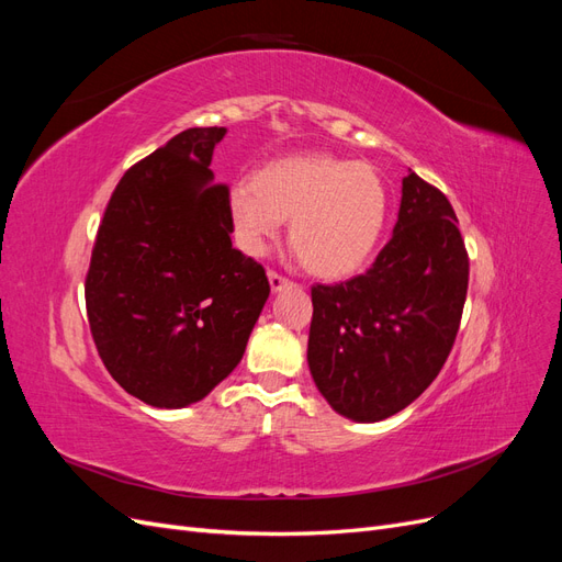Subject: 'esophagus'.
Listing matches in <instances>:
<instances>
[{
    "instance_id": "obj_1",
    "label": "esophagus",
    "mask_w": 562,
    "mask_h": 562,
    "mask_svg": "<svg viewBox=\"0 0 562 562\" xmlns=\"http://www.w3.org/2000/svg\"><path fill=\"white\" fill-rule=\"evenodd\" d=\"M267 277H269L271 293H279V291H283V288L293 285V281H291V279H285L283 274H279V271H274V269H269V271H267Z\"/></svg>"
}]
</instances>
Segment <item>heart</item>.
Segmentation results:
<instances>
[{"label":"heart","instance_id":"1","mask_svg":"<svg viewBox=\"0 0 562 562\" xmlns=\"http://www.w3.org/2000/svg\"><path fill=\"white\" fill-rule=\"evenodd\" d=\"M241 248L262 255L288 224V244L318 279H347L375 252L389 215V192L370 164L302 151L265 164L227 194Z\"/></svg>","mask_w":562,"mask_h":562}]
</instances>
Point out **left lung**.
I'll return each mask as SVG.
<instances>
[{
	"label": "left lung",
	"instance_id": "obj_1",
	"mask_svg": "<svg viewBox=\"0 0 562 562\" xmlns=\"http://www.w3.org/2000/svg\"><path fill=\"white\" fill-rule=\"evenodd\" d=\"M469 288V255L448 196L403 178L398 223L366 274L312 288L307 361L335 413H401L448 361Z\"/></svg>",
	"mask_w": 562,
	"mask_h": 562
}]
</instances>
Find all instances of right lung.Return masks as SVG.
<instances>
[{
    "mask_svg": "<svg viewBox=\"0 0 562 562\" xmlns=\"http://www.w3.org/2000/svg\"><path fill=\"white\" fill-rule=\"evenodd\" d=\"M227 128H187L119 180L91 252L87 314L114 382L155 407L209 396L239 366L269 297L232 248L229 187L211 159Z\"/></svg>",
    "mask_w": 562,
    "mask_h": 562,
    "instance_id": "obj_1",
    "label": "right lung"
}]
</instances>
